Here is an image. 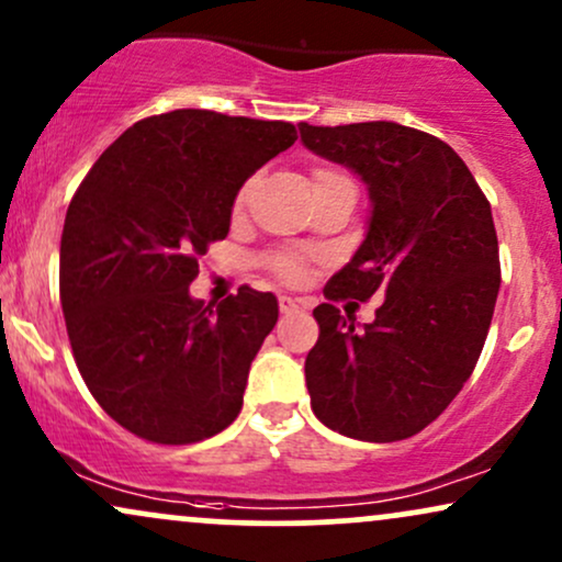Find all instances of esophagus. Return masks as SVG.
Returning <instances> with one entry per match:
<instances>
[{"label":"esophagus","mask_w":562,"mask_h":562,"mask_svg":"<svg viewBox=\"0 0 562 562\" xmlns=\"http://www.w3.org/2000/svg\"><path fill=\"white\" fill-rule=\"evenodd\" d=\"M279 307L283 315H292V313H300L302 307H305V302L302 300H294V296H281L279 300Z\"/></svg>","instance_id":"obj_1"}]
</instances>
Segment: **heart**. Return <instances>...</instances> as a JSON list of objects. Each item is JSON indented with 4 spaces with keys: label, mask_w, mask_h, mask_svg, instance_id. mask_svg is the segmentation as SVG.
I'll use <instances>...</instances> for the list:
<instances>
[{
    "label": "heart",
    "mask_w": 562,
    "mask_h": 562,
    "mask_svg": "<svg viewBox=\"0 0 562 562\" xmlns=\"http://www.w3.org/2000/svg\"><path fill=\"white\" fill-rule=\"evenodd\" d=\"M341 173L339 170H331V168H321L315 170V181H323V178H339ZM247 194H249V183L247 187H241L239 194H236V202L234 207L241 210L244 202H247ZM266 266L270 273L276 276V279L283 281V283H302L307 276V257L300 255V252H273L266 260Z\"/></svg>",
    "instance_id": "heart-1"
}]
</instances>
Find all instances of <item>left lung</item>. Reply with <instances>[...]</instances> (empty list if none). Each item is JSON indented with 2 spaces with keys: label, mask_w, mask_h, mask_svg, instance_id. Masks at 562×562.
<instances>
[{
  "label": "left lung",
  "mask_w": 562,
  "mask_h": 562,
  "mask_svg": "<svg viewBox=\"0 0 562 562\" xmlns=\"http://www.w3.org/2000/svg\"><path fill=\"white\" fill-rule=\"evenodd\" d=\"M302 142L368 183L366 241L313 310L305 360L321 424L360 441H400L437 420L471 379L499 292L492 207L458 151L407 125L300 123ZM384 295L360 333L336 301Z\"/></svg>",
  "instance_id": "8db88e82"
}]
</instances>
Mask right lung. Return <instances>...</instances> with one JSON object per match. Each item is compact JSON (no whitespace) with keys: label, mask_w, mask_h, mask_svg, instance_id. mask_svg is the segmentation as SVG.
Masks as SVG:
<instances>
[{"label":"right lung","mask_w":562,"mask_h":562,"mask_svg":"<svg viewBox=\"0 0 562 562\" xmlns=\"http://www.w3.org/2000/svg\"><path fill=\"white\" fill-rule=\"evenodd\" d=\"M294 142L283 121L162 112L112 142L72 194L59 239L72 358L99 407L138 439L194 445L239 415L279 302L239 286L213 310L189 283L226 239L241 183Z\"/></svg>","instance_id":"add662e5"}]
</instances>
